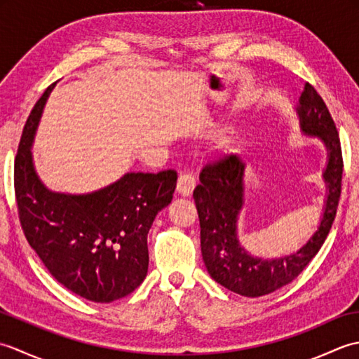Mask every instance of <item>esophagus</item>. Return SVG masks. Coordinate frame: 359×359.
Returning a JSON list of instances; mask_svg holds the SVG:
<instances>
[{"mask_svg":"<svg viewBox=\"0 0 359 359\" xmlns=\"http://www.w3.org/2000/svg\"><path fill=\"white\" fill-rule=\"evenodd\" d=\"M196 187V177L189 172H182L177 180V193L184 197L191 196L193 189Z\"/></svg>","mask_w":359,"mask_h":359,"instance_id":"esophagus-1","label":"esophagus"}]
</instances>
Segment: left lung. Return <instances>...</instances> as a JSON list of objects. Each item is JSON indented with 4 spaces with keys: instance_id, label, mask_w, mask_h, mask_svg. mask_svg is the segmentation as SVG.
<instances>
[{
    "instance_id": "8db88e82",
    "label": "left lung",
    "mask_w": 359,
    "mask_h": 359,
    "mask_svg": "<svg viewBox=\"0 0 359 359\" xmlns=\"http://www.w3.org/2000/svg\"><path fill=\"white\" fill-rule=\"evenodd\" d=\"M301 131L319 137L327 148L324 182L327 199L316 233L296 253L278 259H261L248 255L238 241V216L243 207V171L245 163L236 154L224 156L201 171V184L193 197L201 222V248L205 266L217 284L231 292L257 297L276 292L294 280L310 264L330 233L337 216L342 152L337 125L316 89L306 83L297 103Z\"/></svg>"
}]
</instances>
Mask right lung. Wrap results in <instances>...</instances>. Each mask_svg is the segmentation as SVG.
I'll return each instance as SVG.
<instances>
[{
    "mask_svg": "<svg viewBox=\"0 0 359 359\" xmlns=\"http://www.w3.org/2000/svg\"><path fill=\"white\" fill-rule=\"evenodd\" d=\"M52 89L44 90L27 117L15 158L21 228L60 284L85 299L112 302L147 278L149 228L171 203L177 172H128L89 194L49 191L35 172L30 147Z\"/></svg>",
    "mask_w": 359,
    "mask_h": 359,
    "instance_id": "add662e5",
    "label": "right lung"
}]
</instances>
